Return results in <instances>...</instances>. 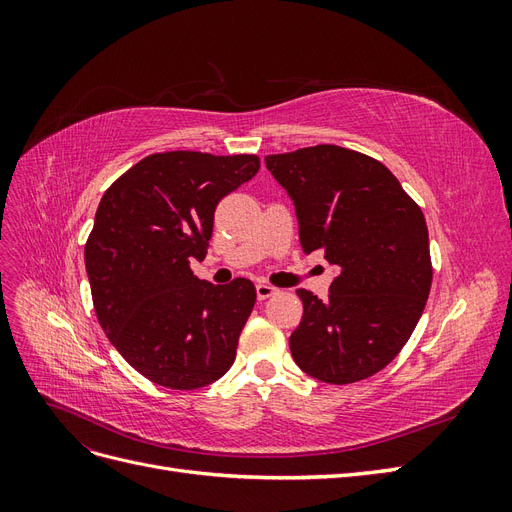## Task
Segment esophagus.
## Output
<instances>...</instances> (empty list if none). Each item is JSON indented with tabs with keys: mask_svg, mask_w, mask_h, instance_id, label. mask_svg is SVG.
<instances>
[{
	"mask_svg": "<svg viewBox=\"0 0 512 512\" xmlns=\"http://www.w3.org/2000/svg\"><path fill=\"white\" fill-rule=\"evenodd\" d=\"M275 292H277V288H273L271 284H265V282L256 284V294H258V299H260V301H265V299L273 297Z\"/></svg>",
	"mask_w": 512,
	"mask_h": 512,
	"instance_id": "1",
	"label": "esophagus"
}]
</instances>
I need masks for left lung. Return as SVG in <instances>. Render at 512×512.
Segmentation results:
<instances>
[{
    "mask_svg": "<svg viewBox=\"0 0 512 512\" xmlns=\"http://www.w3.org/2000/svg\"><path fill=\"white\" fill-rule=\"evenodd\" d=\"M265 162L292 198L303 252H322L337 269L324 299L297 290L294 363L329 384L378 374L406 346L429 297L421 207L382 162L346 147H305Z\"/></svg>",
    "mask_w": 512,
    "mask_h": 512,
    "instance_id": "1",
    "label": "left lung"
}]
</instances>
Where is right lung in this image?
Listing matches in <instances>:
<instances>
[{
    "instance_id": "1",
    "label": "right lung",
    "mask_w": 512,
    "mask_h": 512,
    "mask_svg": "<svg viewBox=\"0 0 512 512\" xmlns=\"http://www.w3.org/2000/svg\"><path fill=\"white\" fill-rule=\"evenodd\" d=\"M258 156L151 153L100 200L85 267L100 327L138 374L192 391L235 363L256 303L245 277L226 286L198 280L220 200L250 181Z\"/></svg>"
}]
</instances>
